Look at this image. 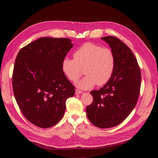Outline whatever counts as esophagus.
Here are the masks:
<instances>
[{
    "mask_svg": "<svg viewBox=\"0 0 158 158\" xmlns=\"http://www.w3.org/2000/svg\"><path fill=\"white\" fill-rule=\"evenodd\" d=\"M82 93H83V92H82V91H80V90H79V89H76L75 94H76V95H78V94H82Z\"/></svg>",
    "mask_w": 158,
    "mask_h": 158,
    "instance_id": "1",
    "label": "esophagus"
}]
</instances>
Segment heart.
<instances>
[{
  "label": "heart",
  "mask_w": 158,
  "mask_h": 158,
  "mask_svg": "<svg viewBox=\"0 0 158 158\" xmlns=\"http://www.w3.org/2000/svg\"><path fill=\"white\" fill-rule=\"evenodd\" d=\"M74 59L64 58L62 63L63 73L70 81L76 82L82 74L85 77L76 84L77 87L87 89L95 84H107L113 74L116 59L113 51L100 45L85 43L74 53Z\"/></svg>",
  "instance_id": "obj_1"
}]
</instances>
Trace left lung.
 Here are the masks:
<instances>
[{"label": "left lung", "mask_w": 158, "mask_h": 158, "mask_svg": "<svg viewBox=\"0 0 158 158\" xmlns=\"http://www.w3.org/2000/svg\"><path fill=\"white\" fill-rule=\"evenodd\" d=\"M101 39L107 42L115 56V68L111 78L98 90L90 92L94 100L86 107L89 121L106 128L121 124L136 106L140 94L141 73L135 56L116 37Z\"/></svg>", "instance_id": "left-lung-1"}]
</instances>
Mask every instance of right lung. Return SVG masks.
<instances>
[{
	"mask_svg": "<svg viewBox=\"0 0 158 158\" xmlns=\"http://www.w3.org/2000/svg\"><path fill=\"white\" fill-rule=\"evenodd\" d=\"M73 47L68 38L41 37L18 53L12 74L14 97L24 117L40 128L63 118L66 101L75 94L62 63Z\"/></svg>",
	"mask_w": 158,
	"mask_h": 158,
	"instance_id": "1",
	"label": "right lung"
}]
</instances>
